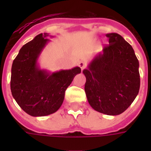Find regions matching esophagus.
<instances>
[{
  "mask_svg": "<svg viewBox=\"0 0 151 151\" xmlns=\"http://www.w3.org/2000/svg\"><path fill=\"white\" fill-rule=\"evenodd\" d=\"M78 66H80V68L81 69V70H83L86 67V64H85L84 62H80V63H78Z\"/></svg>",
  "mask_w": 151,
  "mask_h": 151,
  "instance_id": "1",
  "label": "esophagus"
}]
</instances>
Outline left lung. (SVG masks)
<instances>
[{
  "label": "left lung",
  "mask_w": 151,
  "mask_h": 151,
  "mask_svg": "<svg viewBox=\"0 0 151 151\" xmlns=\"http://www.w3.org/2000/svg\"><path fill=\"white\" fill-rule=\"evenodd\" d=\"M109 45L83 70L90 106L98 112L118 115L126 110L140 86L139 61L133 48L121 35L106 34Z\"/></svg>",
  "instance_id": "1"
}]
</instances>
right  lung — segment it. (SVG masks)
Segmentation results:
<instances>
[{"mask_svg":"<svg viewBox=\"0 0 151 151\" xmlns=\"http://www.w3.org/2000/svg\"><path fill=\"white\" fill-rule=\"evenodd\" d=\"M48 36L47 33L40 34L24 45L12 66V96L25 112L34 117L56 112L63 104L66 88L81 71L76 66L50 73L39 68L37 62L49 41Z\"/></svg>","mask_w":151,"mask_h":151,"instance_id":"add662e5","label":"right lung"}]
</instances>
